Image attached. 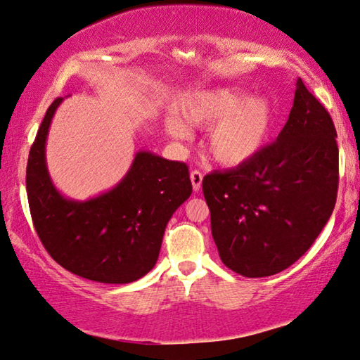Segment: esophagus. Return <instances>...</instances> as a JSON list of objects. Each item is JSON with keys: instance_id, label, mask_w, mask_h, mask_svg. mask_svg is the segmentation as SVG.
Instances as JSON below:
<instances>
[{"instance_id": "obj_1", "label": "esophagus", "mask_w": 360, "mask_h": 360, "mask_svg": "<svg viewBox=\"0 0 360 360\" xmlns=\"http://www.w3.org/2000/svg\"><path fill=\"white\" fill-rule=\"evenodd\" d=\"M191 181H192V187L193 191H198L202 187V181H203V174L198 169H193L191 173Z\"/></svg>"}]
</instances>
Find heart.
Returning <instances> with one entry per match:
<instances>
[{
	"mask_svg": "<svg viewBox=\"0 0 360 360\" xmlns=\"http://www.w3.org/2000/svg\"><path fill=\"white\" fill-rule=\"evenodd\" d=\"M182 117L208 133L210 155L226 167L245 165L259 155L274 129V107L264 96L247 98L243 91L221 88L203 91L182 107ZM171 138L187 141L191 131L176 115L167 117Z\"/></svg>",
	"mask_w": 360,
	"mask_h": 360,
	"instance_id": "b5f03b06",
	"label": "heart"
}]
</instances>
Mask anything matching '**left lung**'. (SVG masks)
<instances>
[{"label": "left lung", "mask_w": 360, "mask_h": 360, "mask_svg": "<svg viewBox=\"0 0 360 360\" xmlns=\"http://www.w3.org/2000/svg\"><path fill=\"white\" fill-rule=\"evenodd\" d=\"M330 113L296 82L276 142L252 162L203 178L221 261L243 277H267L298 261L332 216L338 144Z\"/></svg>", "instance_id": "8db88e82"}]
</instances>
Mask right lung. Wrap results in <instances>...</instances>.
Returning a JSON list of instances; mask_svg holds the SVG:
<instances>
[{"label": "right lung", "mask_w": 360, "mask_h": 360, "mask_svg": "<svg viewBox=\"0 0 360 360\" xmlns=\"http://www.w3.org/2000/svg\"><path fill=\"white\" fill-rule=\"evenodd\" d=\"M60 102L49 105L27 162L28 207L39 240L57 264L88 281H138L155 266L169 218L191 197L189 168L141 150L113 189L86 202L68 200L51 181L44 157Z\"/></svg>", "instance_id": "1"}]
</instances>
